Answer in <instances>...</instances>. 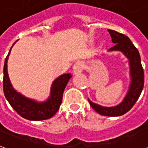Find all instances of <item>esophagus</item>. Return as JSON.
<instances>
[{"label": "esophagus", "mask_w": 148, "mask_h": 148, "mask_svg": "<svg viewBox=\"0 0 148 148\" xmlns=\"http://www.w3.org/2000/svg\"><path fill=\"white\" fill-rule=\"evenodd\" d=\"M83 71V64L78 62H76L74 64V67H73V72H74V74H81Z\"/></svg>", "instance_id": "34e87169"}]
</instances>
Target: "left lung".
I'll return each instance as SVG.
<instances>
[{"mask_svg": "<svg viewBox=\"0 0 148 148\" xmlns=\"http://www.w3.org/2000/svg\"><path fill=\"white\" fill-rule=\"evenodd\" d=\"M112 42L114 46L109 51H121L128 59L130 66V85L124 100L119 105L112 107H105L92 102L88 99L90 105L97 112L107 116H120L130 110L136 102L143 90L144 74L141 64L140 53L130 39L124 34L108 29Z\"/></svg>", "mask_w": 148, "mask_h": 148, "instance_id": "left-lung-1", "label": "left lung"}]
</instances>
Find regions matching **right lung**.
Segmentation results:
<instances>
[{"instance_id":"right-lung-1","label":"right lung","mask_w":148,"mask_h":148,"mask_svg":"<svg viewBox=\"0 0 148 148\" xmlns=\"http://www.w3.org/2000/svg\"><path fill=\"white\" fill-rule=\"evenodd\" d=\"M11 49L5 58L4 65L3 90L6 99L18 114L27 120L43 121L52 117L60 107L65 88L72 75L71 74H64L57 77L52 83L50 96L45 101L39 102L36 100L26 97L12 87L8 77L7 62Z\"/></svg>"}]
</instances>
